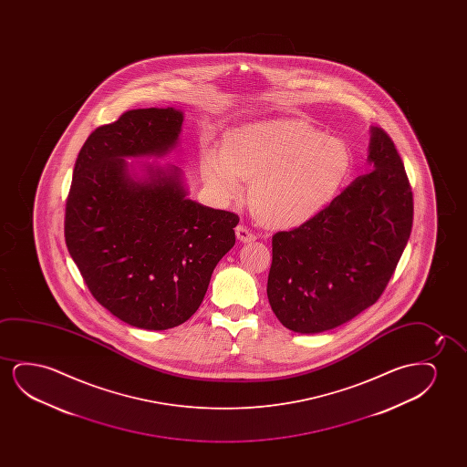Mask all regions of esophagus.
Here are the masks:
<instances>
[{"instance_id": "esophagus-1", "label": "esophagus", "mask_w": 467, "mask_h": 467, "mask_svg": "<svg viewBox=\"0 0 467 467\" xmlns=\"http://www.w3.org/2000/svg\"><path fill=\"white\" fill-rule=\"evenodd\" d=\"M236 236L241 243H252V241H255V233H252V231L245 226V224H239L236 228Z\"/></svg>"}]
</instances>
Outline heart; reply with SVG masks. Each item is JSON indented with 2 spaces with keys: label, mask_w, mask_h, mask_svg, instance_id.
Segmentation results:
<instances>
[{
  "label": "heart",
  "mask_w": 467,
  "mask_h": 467,
  "mask_svg": "<svg viewBox=\"0 0 467 467\" xmlns=\"http://www.w3.org/2000/svg\"><path fill=\"white\" fill-rule=\"evenodd\" d=\"M202 177L218 198H236L252 179L250 204L271 226H296L324 211L351 169L343 141L296 119L237 128L224 148L202 156Z\"/></svg>",
  "instance_id": "heart-1"
}]
</instances>
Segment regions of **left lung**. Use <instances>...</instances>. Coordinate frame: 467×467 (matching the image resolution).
Segmentation results:
<instances>
[{
    "label": "left lung",
    "mask_w": 467,
    "mask_h": 467,
    "mask_svg": "<svg viewBox=\"0 0 467 467\" xmlns=\"http://www.w3.org/2000/svg\"><path fill=\"white\" fill-rule=\"evenodd\" d=\"M365 173L298 228L273 236L268 300L284 327L319 333L375 305L413 224V192L396 145L371 128Z\"/></svg>",
    "instance_id": "8db88e82"
}]
</instances>
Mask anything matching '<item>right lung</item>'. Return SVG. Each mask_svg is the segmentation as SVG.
I'll list each match as a JSON object with an SVG mask.
<instances>
[{
  "label": "right lung",
  "mask_w": 467,
  "mask_h": 467,
  "mask_svg": "<svg viewBox=\"0 0 467 467\" xmlns=\"http://www.w3.org/2000/svg\"><path fill=\"white\" fill-rule=\"evenodd\" d=\"M182 122L179 109H139L99 126L78 154L65 204V243L90 294L147 330L190 319L236 243V213L186 199L177 169L129 177L124 158L166 153Z\"/></svg>",
  "instance_id": "obj_1"
}]
</instances>
